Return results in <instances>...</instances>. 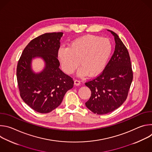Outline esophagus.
I'll use <instances>...</instances> for the list:
<instances>
[{
  "mask_svg": "<svg viewBox=\"0 0 152 152\" xmlns=\"http://www.w3.org/2000/svg\"><path fill=\"white\" fill-rule=\"evenodd\" d=\"M75 85H80V84H81V83H80V81L79 80H77V79H75Z\"/></svg>",
  "mask_w": 152,
  "mask_h": 152,
  "instance_id": "1",
  "label": "esophagus"
}]
</instances>
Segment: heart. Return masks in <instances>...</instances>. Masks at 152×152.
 Instances as JSON below:
<instances>
[{
	"label": "heart",
	"mask_w": 152,
	"mask_h": 152,
	"mask_svg": "<svg viewBox=\"0 0 152 152\" xmlns=\"http://www.w3.org/2000/svg\"><path fill=\"white\" fill-rule=\"evenodd\" d=\"M113 51L111 41L107 38L86 35L73 41L69 47H61L58 58L63 71L72 74L79 64L77 70L80 77L94 76L102 72L106 66Z\"/></svg>",
	"instance_id": "obj_1"
}]
</instances>
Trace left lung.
<instances>
[{
	"label": "left lung",
	"instance_id": "left-lung-1",
	"mask_svg": "<svg viewBox=\"0 0 152 152\" xmlns=\"http://www.w3.org/2000/svg\"><path fill=\"white\" fill-rule=\"evenodd\" d=\"M107 31L114 37V54L102 73L85 83L91 91L85 105L99 115L110 113L124 103L133 80L131 58L127 48L115 32Z\"/></svg>",
	"mask_w": 152,
	"mask_h": 152
}]
</instances>
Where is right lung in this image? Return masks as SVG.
I'll return each instance as SVG.
<instances>
[{"mask_svg": "<svg viewBox=\"0 0 152 152\" xmlns=\"http://www.w3.org/2000/svg\"><path fill=\"white\" fill-rule=\"evenodd\" d=\"M62 32L42 34L32 40L23 50L17 67L20 95L34 111L49 113L62 101L66 92L73 87L74 81L59 69L58 52ZM41 57L45 67L35 74L31 68L32 58Z\"/></svg>", "mask_w": 152, "mask_h": 152, "instance_id": "1", "label": "right lung"}]
</instances>
